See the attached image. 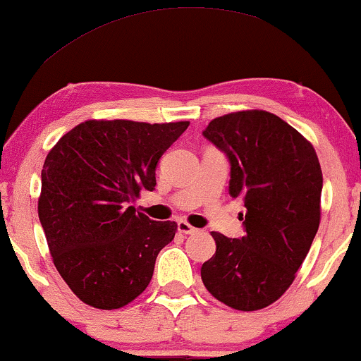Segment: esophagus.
<instances>
[{
    "mask_svg": "<svg viewBox=\"0 0 361 361\" xmlns=\"http://www.w3.org/2000/svg\"><path fill=\"white\" fill-rule=\"evenodd\" d=\"M177 230H179V233H182V235H192V233L197 231L196 228L190 226V224L188 221H184V219H180V221L177 223Z\"/></svg>",
    "mask_w": 361,
    "mask_h": 361,
    "instance_id": "obj_1",
    "label": "esophagus"
}]
</instances>
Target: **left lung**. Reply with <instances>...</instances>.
Here are the masks:
<instances>
[{
  "mask_svg": "<svg viewBox=\"0 0 361 361\" xmlns=\"http://www.w3.org/2000/svg\"><path fill=\"white\" fill-rule=\"evenodd\" d=\"M204 137L231 164L247 235L213 231L216 253L201 267L209 294L236 311H258L294 282L321 221L323 172L312 143L277 114L245 109L214 118Z\"/></svg>",
  "mask_w": 361,
  "mask_h": 361,
  "instance_id": "left-lung-1",
  "label": "left lung"
}]
</instances>
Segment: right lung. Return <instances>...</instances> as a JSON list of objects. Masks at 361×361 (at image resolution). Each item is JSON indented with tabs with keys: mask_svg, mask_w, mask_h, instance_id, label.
Wrapping results in <instances>:
<instances>
[{
	"mask_svg": "<svg viewBox=\"0 0 361 361\" xmlns=\"http://www.w3.org/2000/svg\"><path fill=\"white\" fill-rule=\"evenodd\" d=\"M189 121L87 120L52 147L38 218L63 282L87 306L120 309L147 289L176 221H152L131 202L155 189L164 152Z\"/></svg>",
	"mask_w": 361,
	"mask_h": 361,
	"instance_id": "add662e5",
	"label": "right lung"
}]
</instances>
